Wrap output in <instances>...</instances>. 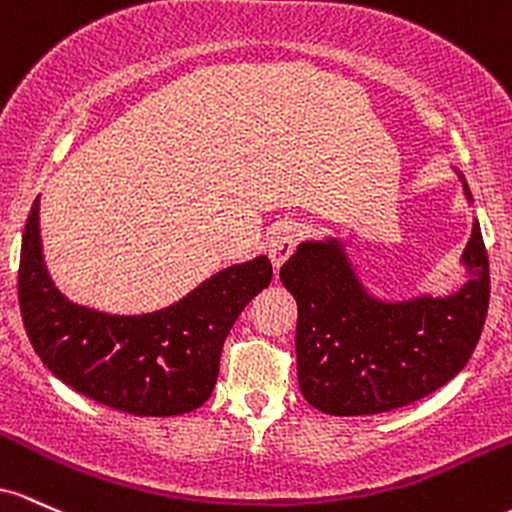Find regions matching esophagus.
<instances>
[{
    "mask_svg": "<svg viewBox=\"0 0 512 512\" xmlns=\"http://www.w3.org/2000/svg\"><path fill=\"white\" fill-rule=\"evenodd\" d=\"M300 237H302V227L300 222L295 220H283L271 229V234H268V241H266V251H268V258H271L273 268H280L287 258L292 256V251H295Z\"/></svg>",
    "mask_w": 512,
    "mask_h": 512,
    "instance_id": "34e87169",
    "label": "esophagus"
}]
</instances>
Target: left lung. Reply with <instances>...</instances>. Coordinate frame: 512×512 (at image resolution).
I'll use <instances>...</instances> for the list:
<instances>
[{
    "label": "left lung",
    "instance_id": "1",
    "mask_svg": "<svg viewBox=\"0 0 512 512\" xmlns=\"http://www.w3.org/2000/svg\"><path fill=\"white\" fill-rule=\"evenodd\" d=\"M464 263L469 283L457 295L389 304L367 295L338 241L297 246L280 280L297 302V380L304 399L329 416H372L450 382L472 358L491 297L479 222Z\"/></svg>",
    "mask_w": 512,
    "mask_h": 512
}]
</instances>
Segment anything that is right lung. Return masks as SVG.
Segmentation results:
<instances>
[{
    "label": "right lung",
    "instance_id": "1",
    "mask_svg": "<svg viewBox=\"0 0 512 512\" xmlns=\"http://www.w3.org/2000/svg\"><path fill=\"white\" fill-rule=\"evenodd\" d=\"M271 278V261L258 256L145 317L77 307L43 266L36 200L21 241L19 307L38 358L74 392L132 416H179L208 401L227 333Z\"/></svg>",
    "mask_w": 512,
    "mask_h": 512
}]
</instances>
